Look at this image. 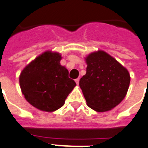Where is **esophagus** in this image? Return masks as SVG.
<instances>
[{
    "instance_id": "1",
    "label": "esophagus",
    "mask_w": 148,
    "mask_h": 148,
    "mask_svg": "<svg viewBox=\"0 0 148 148\" xmlns=\"http://www.w3.org/2000/svg\"><path fill=\"white\" fill-rule=\"evenodd\" d=\"M79 81H80V79H79V78L75 79V82H76V84H79Z\"/></svg>"
}]
</instances>
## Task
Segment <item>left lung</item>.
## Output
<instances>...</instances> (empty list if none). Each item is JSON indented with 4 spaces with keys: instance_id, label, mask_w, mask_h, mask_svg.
Here are the masks:
<instances>
[{
    "instance_id": "1",
    "label": "left lung",
    "mask_w": 148,
    "mask_h": 148,
    "mask_svg": "<svg viewBox=\"0 0 148 148\" xmlns=\"http://www.w3.org/2000/svg\"><path fill=\"white\" fill-rule=\"evenodd\" d=\"M85 61L86 74L79 85L88 106L99 112L111 110L127 95L130 82L129 72L102 50L90 53Z\"/></svg>"
}]
</instances>
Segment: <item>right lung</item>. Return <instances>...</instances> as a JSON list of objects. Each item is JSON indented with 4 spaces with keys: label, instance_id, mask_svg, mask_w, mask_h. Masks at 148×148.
Segmentation results:
<instances>
[{
    "label": "right lung",
    "instance_id": "add662e5",
    "mask_svg": "<svg viewBox=\"0 0 148 148\" xmlns=\"http://www.w3.org/2000/svg\"><path fill=\"white\" fill-rule=\"evenodd\" d=\"M59 53L46 51L29 63L21 72L19 83L27 101L44 112L61 108L65 99L76 86L61 66Z\"/></svg>",
    "mask_w": 148,
    "mask_h": 148
}]
</instances>
